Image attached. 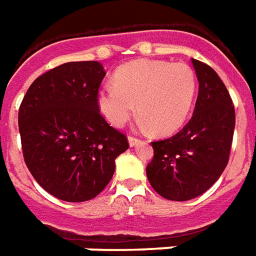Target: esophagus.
I'll return each mask as SVG.
<instances>
[{"mask_svg": "<svg viewBox=\"0 0 256 256\" xmlns=\"http://www.w3.org/2000/svg\"><path fill=\"white\" fill-rule=\"evenodd\" d=\"M141 142V140L136 138V137H128V145L130 146H136V145H138Z\"/></svg>", "mask_w": 256, "mask_h": 256, "instance_id": "34e87169", "label": "esophagus"}]
</instances>
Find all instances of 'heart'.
Here are the masks:
<instances>
[{
  "label": "heart",
  "instance_id": "heart-1",
  "mask_svg": "<svg viewBox=\"0 0 256 256\" xmlns=\"http://www.w3.org/2000/svg\"><path fill=\"white\" fill-rule=\"evenodd\" d=\"M196 89V74L188 64L142 58L118 68L114 84L98 92L97 106L106 122L120 128L137 104L142 126L166 136L188 119Z\"/></svg>",
  "mask_w": 256,
  "mask_h": 256
}]
</instances>
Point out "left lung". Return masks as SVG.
<instances>
[{
	"instance_id": "obj_1",
	"label": "left lung",
	"mask_w": 256,
	"mask_h": 256,
	"mask_svg": "<svg viewBox=\"0 0 256 256\" xmlns=\"http://www.w3.org/2000/svg\"><path fill=\"white\" fill-rule=\"evenodd\" d=\"M198 80L194 111L185 128L152 142L146 177L162 198L185 202L203 194L225 170L234 132V106L218 74L192 58Z\"/></svg>"
}]
</instances>
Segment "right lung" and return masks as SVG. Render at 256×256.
Returning <instances> with one entry per match:
<instances>
[{"mask_svg":"<svg viewBox=\"0 0 256 256\" xmlns=\"http://www.w3.org/2000/svg\"><path fill=\"white\" fill-rule=\"evenodd\" d=\"M104 67L71 62L36 78L19 110L23 156L36 181L64 202L96 198L111 181L126 136L101 116L97 94Z\"/></svg>","mask_w":256,"mask_h":256,"instance_id":"1","label":"right lung"}]
</instances>
